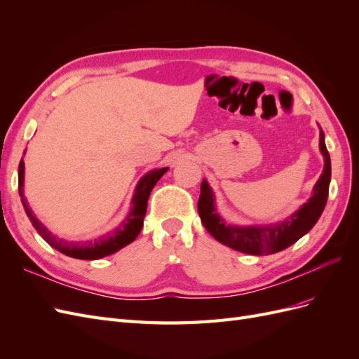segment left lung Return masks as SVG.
<instances>
[{
    "label": "left lung",
    "mask_w": 359,
    "mask_h": 359,
    "mask_svg": "<svg viewBox=\"0 0 359 359\" xmlns=\"http://www.w3.org/2000/svg\"><path fill=\"white\" fill-rule=\"evenodd\" d=\"M320 151L325 157V168L313 190V196L285 222L271 226H231L226 224L214 208V194L205 180L201 186L198 212L202 224L217 241L247 255H271L281 252L301 236L306 235L316 224L328 199L331 181V158L325 145V136L320 132Z\"/></svg>",
    "instance_id": "obj_1"
}]
</instances>
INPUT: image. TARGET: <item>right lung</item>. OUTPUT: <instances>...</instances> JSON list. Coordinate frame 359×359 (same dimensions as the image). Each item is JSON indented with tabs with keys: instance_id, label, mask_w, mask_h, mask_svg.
<instances>
[{
	"instance_id": "1",
	"label": "right lung",
	"mask_w": 359,
	"mask_h": 359,
	"mask_svg": "<svg viewBox=\"0 0 359 359\" xmlns=\"http://www.w3.org/2000/svg\"><path fill=\"white\" fill-rule=\"evenodd\" d=\"M168 170V168L157 169L147 173V175L139 181L135 196H133V210L130 211L127 215V219L119 224L115 231L106 233L100 238H95V240L91 241H85V243H69L57 238L55 235H52L45 226H43L37 217L32 214V211L28 208L27 199L24 196V160L19 161V196L20 201H22V205L25 208V212L28 215L29 222L32 226L36 227V231L41 235L43 240H45L49 245H52L58 252L67 255L74 259H83V260H94V259H100L104 256H109L115 252H118L119 248L126 247L127 244L133 243L136 240V236L139 235L140 229L144 226V219H145V212H147V203L151 190L154 189L157 181L163 177V173Z\"/></svg>"
}]
</instances>
